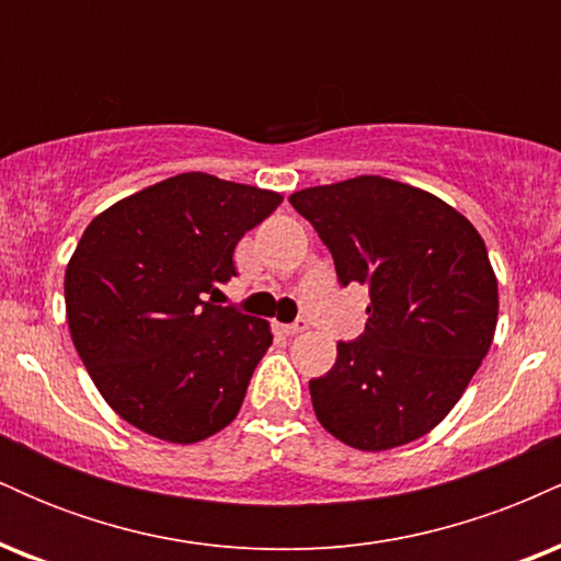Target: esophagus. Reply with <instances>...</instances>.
I'll return each mask as SVG.
<instances>
[{
  "label": "esophagus",
  "mask_w": 561,
  "mask_h": 561,
  "mask_svg": "<svg viewBox=\"0 0 561 561\" xmlns=\"http://www.w3.org/2000/svg\"><path fill=\"white\" fill-rule=\"evenodd\" d=\"M306 330H308V321L306 319H295L293 324H282V332L289 334V337H293V334L306 332Z\"/></svg>",
  "instance_id": "1"
}]
</instances>
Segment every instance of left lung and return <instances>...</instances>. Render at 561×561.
Here are the masks:
<instances>
[{
    "instance_id": "1",
    "label": "left lung",
    "mask_w": 561,
    "mask_h": 561,
    "mask_svg": "<svg viewBox=\"0 0 561 561\" xmlns=\"http://www.w3.org/2000/svg\"><path fill=\"white\" fill-rule=\"evenodd\" d=\"M332 253L340 285L369 287L366 330L308 382L324 430L362 450L427 435L493 343L499 285L478 229L440 197L382 176L289 197Z\"/></svg>"
}]
</instances>
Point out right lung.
I'll use <instances>...</instances> for the list:
<instances>
[{
    "label": "right lung",
    "mask_w": 561,
    "mask_h": 561,
    "mask_svg": "<svg viewBox=\"0 0 561 561\" xmlns=\"http://www.w3.org/2000/svg\"><path fill=\"white\" fill-rule=\"evenodd\" d=\"M282 195L179 173L100 214L66 272L70 337L115 414L169 443L224 430L272 345L268 321L216 306L244 231Z\"/></svg>",
    "instance_id": "obj_1"
}]
</instances>
